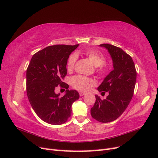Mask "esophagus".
<instances>
[{
  "mask_svg": "<svg viewBox=\"0 0 158 158\" xmlns=\"http://www.w3.org/2000/svg\"><path fill=\"white\" fill-rule=\"evenodd\" d=\"M79 94H80V96H83V95H84L86 94V93L83 92H79Z\"/></svg>",
  "mask_w": 158,
  "mask_h": 158,
  "instance_id": "34e87169",
  "label": "esophagus"
}]
</instances>
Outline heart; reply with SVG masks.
<instances>
[{"label":"heart","instance_id":"1","mask_svg":"<svg viewBox=\"0 0 158 158\" xmlns=\"http://www.w3.org/2000/svg\"><path fill=\"white\" fill-rule=\"evenodd\" d=\"M85 55H86L89 60L95 67H99V66H102L104 63L105 59L103 56L96 51L93 50H88L85 52ZM77 58L78 56L76 53L70 55L67 63V69L69 70H71L74 68V66L76 60H77ZM92 83V80L82 76H76L71 79L72 85L75 88L79 90H87L89 88V85Z\"/></svg>","mask_w":158,"mask_h":158}]
</instances>
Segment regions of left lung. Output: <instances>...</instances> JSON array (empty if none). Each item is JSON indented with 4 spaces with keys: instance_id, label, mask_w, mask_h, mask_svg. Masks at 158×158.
Masks as SVG:
<instances>
[{
    "instance_id": "left-lung-1",
    "label": "left lung",
    "mask_w": 158,
    "mask_h": 158,
    "mask_svg": "<svg viewBox=\"0 0 158 158\" xmlns=\"http://www.w3.org/2000/svg\"><path fill=\"white\" fill-rule=\"evenodd\" d=\"M109 53L113 70L98 88L102 94L108 92L106 99L102 100L95 95V103L91 108V115L103 123L116 120L125 111L133 96L136 81L135 65L127 53L119 47L102 44Z\"/></svg>"
}]
</instances>
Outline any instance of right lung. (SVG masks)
I'll list each match as a JSON object with an SVG mask.
<instances>
[{
    "mask_svg": "<svg viewBox=\"0 0 158 158\" xmlns=\"http://www.w3.org/2000/svg\"><path fill=\"white\" fill-rule=\"evenodd\" d=\"M79 45H56L45 47L33 55L26 71V91L31 106L41 120L59 125L71 115L72 105L80 95L63 82L67 73L66 64L71 52ZM59 85L67 89L60 97L55 89Z\"/></svg>",
    "mask_w": 158,
    "mask_h": 158,
    "instance_id": "obj_1",
    "label": "right lung"
}]
</instances>
